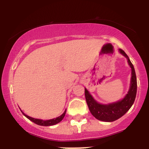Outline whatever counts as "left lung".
Instances as JSON below:
<instances>
[{"label":"left lung","instance_id":"1","mask_svg":"<svg viewBox=\"0 0 149 149\" xmlns=\"http://www.w3.org/2000/svg\"><path fill=\"white\" fill-rule=\"evenodd\" d=\"M119 52L124 57L127 58L128 64L132 69L130 87L125 97L123 100L118 101L114 103L102 104L95 101L88 92V90L85 88V100H86L87 104H88L90 113L97 120L104 121V122H113L122 117L130 109L136 98L137 83H136V77L134 66L132 64L127 54L123 49H119Z\"/></svg>","mask_w":149,"mask_h":149}]
</instances>
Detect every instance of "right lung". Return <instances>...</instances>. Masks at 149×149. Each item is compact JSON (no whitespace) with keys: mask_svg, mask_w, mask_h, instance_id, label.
Wrapping results in <instances>:
<instances>
[{"mask_svg":"<svg viewBox=\"0 0 149 149\" xmlns=\"http://www.w3.org/2000/svg\"><path fill=\"white\" fill-rule=\"evenodd\" d=\"M66 109L65 110V111L63 113L62 115L59 116V117L56 118L47 120H43L33 118H31V117H30V116L26 115V114L24 113L22 111V113L24 114V116H26V117L28 119H29L31 121L33 122L34 123L38 125H41V126H50V125H56V124L59 123V122H61V121L62 120V119L64 118L65 114H66Z\"/></svg>","mask_w":149,"mask_h":149,"instance_id":"right-lung-1","label":"right lung"}]
</instances>
